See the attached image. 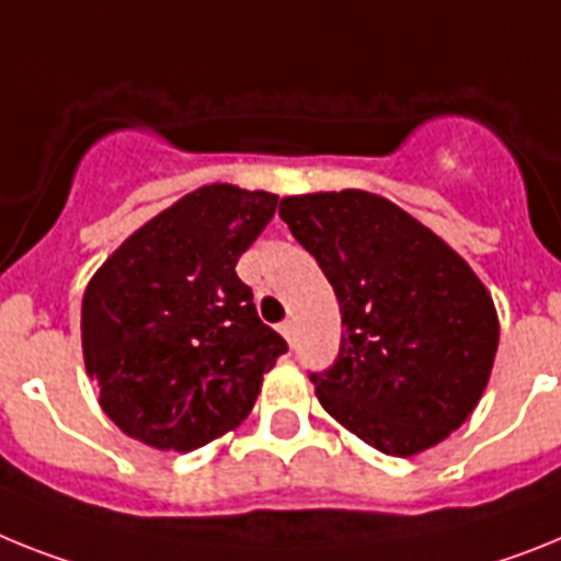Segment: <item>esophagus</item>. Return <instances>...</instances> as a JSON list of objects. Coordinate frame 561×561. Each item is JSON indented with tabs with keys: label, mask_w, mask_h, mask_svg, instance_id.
Segmentation results:
<instances>
[{
	"label": "esophagus",
	"mask_w": 561,
	"mask_h": 561,
	"mask_svg": "<svg viewBox=\"0 0 561 561\" xmlns=\"http://www.w3.org/2000/svg\"><path fill=\"white\" fill-rule=\"evenodd\" d=\"M279 333L288 339V345H294V322H282L279 324Z\"/></svg>",
	"instance_id": "1"
}]
</instances>
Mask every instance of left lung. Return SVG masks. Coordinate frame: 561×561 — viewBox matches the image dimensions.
<instances>
[{"mask_svg": "<svg viewBox=\"0 0 561 561\" xmlns=\"http://www.w3.org/2000/svg\"><path fill=\"white\" fill-rule=\"evenodd\" d=\"M279 216L317 259L342 310L333 368L310 374L339 425L388 456H416L462 427L499 347L473 267L379 193L285 196Z\"/></svg>", "mask_w": 561, "mask_h": 561, "instance_id": "obj_1", "label": "left lung"}]
</instances>
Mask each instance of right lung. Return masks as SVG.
<instances>
[{"mask_svg":"<svg viewBox=\"0 0 561 561\" xmlns=\"http://www.w3.org/2000/svg\"><path fill=\"white\" fill-rule=\"evenodd\" d=\"M279 196L202 185L102 262L82 296L84 370L105 416L157 450H196L239 427L288 351L253 308L237 262Z\"/></svg>","mask_w":561,"mask_h":561,"instance_id":"1","label":"right lung"}]
</instances>
